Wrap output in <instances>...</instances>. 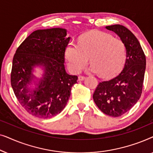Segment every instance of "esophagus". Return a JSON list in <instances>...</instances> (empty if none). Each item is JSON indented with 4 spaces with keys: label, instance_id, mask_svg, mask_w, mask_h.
Here are the masks:
<instances>
[{
    "label": "esophagus",
    "instance_id": "34e87169",
    "mask_svg": "<svg viewBox=\"0 0 153 153\" xmlns=\"http://www.w3.org/2000/svg\"><path fill=\"white\" fill-rule=\"evenodd\" d=\"M85 79V76H79V78H78V80L79 81H83L84 79Z\"/></svg>",
    "mask_w": 153,
    "mask_h": 153
}]
</instances>
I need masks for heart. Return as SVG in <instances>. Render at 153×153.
<instances>
[{
  "mask_svg": "<svg viewBox=\"0 0 153 153\" xmlns=\"http://www.w3.org/2000/svg\"><path fill=\"white\" fill-rule=\"evenodd\" d=\"M69 68L79 73L90 58L91 70L101 78L110 79L118 74L127 60V47L121 39L102 30H93L79 37L78 45L71 42L65 50Z\"/></svg>",
  "mask_w": 153,
  "mask_h": 153,
  "instance_id": "obj_1",
  "label": "heart"
}]
</instances>
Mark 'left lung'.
Here are the masks:
<instances>
[{
    "label": "left lung",
    "instance_id": "8db88e82",
    "mask_svg": "<svg viewBox=\"0 0 153 153\" xmlns=\"http://www.w3.org/2000/svg\"><path fill=\"white\" fill-rule=\"evenodd\" d=\"M124 42L127 57L122 72L109 81L97 85L93 100L104 114L119 117L135 105L141 97L145 75L146 56L137 37L126 27L116 24L106 26Z\"/></svg>",
    "mask_w": 153,
    "mask_h": 153
}]
</instances>
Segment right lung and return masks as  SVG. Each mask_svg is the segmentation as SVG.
Here are the masks:
<instances>
[{"label": "right lung", "instance_id": "obj_1", "mask_svg": "<svg viewBox=\"0 0 153 153\" xmlns=\"http://www.w3.org/2000/svg\"><path fill=\"white\" fill-rule=\"evenodd\" d=\"M65 29L54 28L33 32L16 49L12 60L11 85L16 97L29 114L49 118L60 114L68 103L77 76L65 70V51L70 37ZM35 66L45 69L36 90L27 88Z\"/></svg>", "mask_w": 153, "mask_h": 153}]
</instances>
